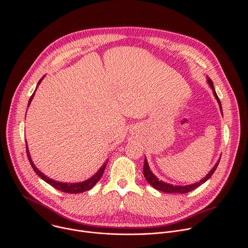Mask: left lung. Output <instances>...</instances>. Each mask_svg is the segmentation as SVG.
Wrapping results in <instances>:
<instances>
[{
	"label": "left lung",
	"instance_id": "obj_1",
	"mask_svg": "<svg viewBox=\"0 0 248 248\" xmlns=\"http://www.w3.org/2000/svg\"><path fill=\"white\" fill-rule=\"evenodd\" d=\"M208 83L210 84L212 90H213V93L220 105V109H221V112H222V106H221V102H220V99L215 91V88H214V84L213 82H212V80L210 78H208ZM219 162H220V159L219 161L217 162V164L214 166V168L210 170V172L205 176L204 179H202L199 183H196V184H193V185H190V186H172V185H169V184H166L162 181H159L156 176L153 174V172L150 170L149 169V166H148V163L146 161V158L144 160V167H143V174L145 176L146 181L156 189L160 190V191H163V192H167V193H187L195 188H197L198 186H200L202 184H204L207 180H209L211 178V175L214 173V171L216 170L218 165H219Z\"/></svg>",
	"mask_w": 248,
	"mask_h": 248
}]
</instances>
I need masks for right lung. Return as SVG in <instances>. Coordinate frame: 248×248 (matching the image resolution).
<instances>
[{"instance_id": "1", "label": "right lung", "mask_w": 248, "mask_h": 248, "mask_svg": "<svg viewBox=\"0 0 248 248\" xmlns=\"http://www.w3.org/2000/svg\"><path fill=\"white\" fill-rule=\"evenodd\" d=\"M43 78H44V77H43ZM43 78H42V79H43ZM42 79L39 80L38 84H40V82H41ZM34 94H35V91H34V93L31 95V97H30V99H29L28 106H29V104L31 103V101H32V99H33ZM26 155H27V157H28V160H29V163H30L32 169L34 170L35 172H36V173L40 176V178H41L43 181H45L47 184H49L50 186H52L55 187L56 189H58V190H60V191H62V192L70 193V194L81 193V192H84V191H87V190L91 189V188L99 182V180L102 178V175H103L104 170H105V168H106V166H107V163H108V162H106V163L101 167V169L92 176V178H90L89 180H87V181H85V182L78 183V184H63V183L55 182V181H53V180L47 178V176H46L45 174H43L40 170H38V169L34 166V164H33L31 158H30V155H29V152H28V148H27V144H26Z\"/></svg>"}]
</instances>
